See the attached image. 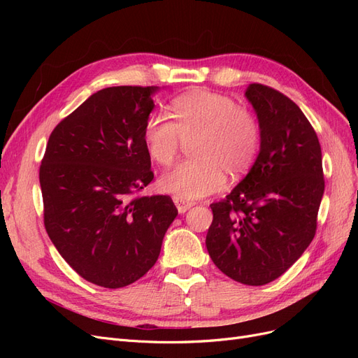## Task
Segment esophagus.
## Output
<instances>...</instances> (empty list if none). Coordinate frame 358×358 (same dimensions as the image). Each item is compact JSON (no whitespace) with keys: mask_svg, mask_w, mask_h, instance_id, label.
Segmentation results:
<instances>
[{"mask_svg":"<svg viewBox=\"0 0 358 358\" xmlns=\"http://www.w3.org/2000/svg\"><path fill=\"white\" fill-rule=\"evenodd\" d=\"M173 201H175L179 213H185L187 210H189V209L192 208V206H194V201H189V200H187V199L178 197V196L173 197Z\"/></svg>","mask_w":358,"mask_h":358,"instance_id":"obj_1","label":"esophagus"}]
</instances>
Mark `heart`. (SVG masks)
<instances>
[{
	"instance_id": "b5f03b06",
	"label": "heart",
	"mask_w": 358,
	"mask_h": 358,
	"mask_svg": "<svg viewBox=\"0 0 358 358\" xmlns=\"http://www.w3.org/2000/svg\"><path fill=\"white\" fill-rule=\"evenodd\" d=\"M170 115L150 113L143 125L149 158L159 166L176 159L182 142L191 143L194 159L183 161L161 176L162 191L183 199H200L225 187L227 170L241 175L259 149V124L246 107L229 95L194 90L170 103Z\"/></svg>"
}]
</instances>
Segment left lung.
I'll return each mask as SVG.
<instances>
[{
  "label": "left lung",
  "instance_id": "obj_1",
  "mask_svg": "<svg viewBox=\"0 0 358 358\" xmlns=\"http://www.w3.org/2000/svg\"><path fill=\"white\" fill-rule=\"evenodd\" d=\"M262 148L251 171L224 200L210 204L206 246L215 266L245 285L272 282L312 242L324 194L315 129L287 95L251 83Z\"/></svg>",
  "mask_w": 358,
  "mask_h": 358
}]
</instances>
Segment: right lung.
I'll list each match as a JSON object with an SVG mask.
<instances>
[{"instance_id":"add662e5","label":"right lung","mask_w":358,"mask_h":358,"mask_svg":"<svg viewBox=\"0 0 358 358\" xmlns=\"http://www.w3.org/2000/svg\"><path fill=\"white\" fill-rule=\"evenodd\" d=\"M157 86H112L53 128L40 166L43 220L76 273L104 288L136 282L152 267L178 209L140 196L154 179L143 125Z\"/></svg>"}]
</instances>
